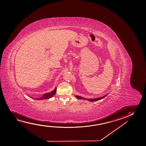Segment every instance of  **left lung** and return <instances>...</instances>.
I'll return each instance as SVG.
<instances>
[{"mask_svg":"<svg viewBox=\"0 0 146 146\" xmlns=\"http://www.w3.org/2000/svg\"><path fill=\"white\" fill-rule=\"evenodd\" d=\"M107 95H108V94H107L106 95L103 96V97H101L95 98V99H88L84 98H83V97H81V96H78V95H76V97L77 98V99H84V100H88V101H91V102H94V101H98V100H101L102 99H103V98H105V97L106 96H107Z\"/></svg>","mask_w":146,"mask_h":146,"instance_id":"1","label":"left lung"}]
</instances>
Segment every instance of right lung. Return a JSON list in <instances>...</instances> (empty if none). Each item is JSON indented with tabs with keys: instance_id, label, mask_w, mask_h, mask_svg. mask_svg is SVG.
I'll use <instances>...</instances> for the list:
<instances>
[{
	"instance_id": "obj_1",
	"label": "right lung",
	"mask_w": 146,
	"mask_h": 146,
	"mask_svg": "<svg viewBox=\"0 0 146 146\" xmlns=\"http://www.w3.org/2000/svg\"><path fill=\"white\" fill-rule=\"evenodd\" d=\"M56 92V87H55V88L54 89V90L53 91H52V92L43 94V96L40 97V98H36V99H36V100H43V99H49V98H51L55 94Z\"/></svg>"
}]
</instances>
